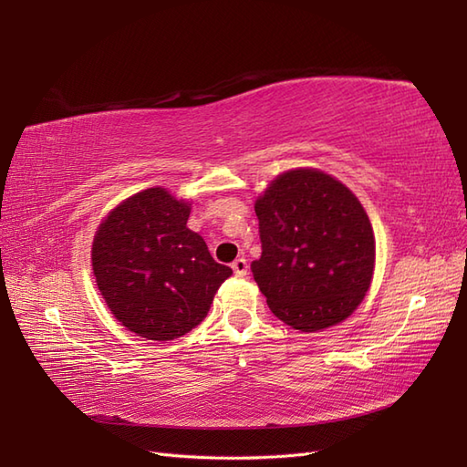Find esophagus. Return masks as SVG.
<instances>
[{
    "label": "esophagus",
    "mask_w": 467,
    "mask_h": 467,
    "mask_svg": "<svg viewBox=\"0 0 467 467\" xmlns=\"http://www.w3.org/2000/svg\"><path fill=\"white\" fill-rule=\"evenodd\" d=\"M233 271H234V275L236 276H244L246 275V271H249V265H246V259H236V261H233Z\"/></svg>",
    "instance_id": "1"
}]
</instances>
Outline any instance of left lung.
Returning a JSON list of instances; mask_svg holds the SVG:
<instances>
[{"instance_id": "1", "label": "left lung", "mask_w": 467, "mask_h": 467, "mask_svg": "<svg viewBox=\"0 0 467 467\" xmlns=\"http://www.w3.org/2000/svg\"><path fill=\"white\" fill-rule=\"evenodd\" d=\"M254 213L263 253L251 271L273 315L305 333L347 319L375 265L373 228L349 188L319 171H291Z\"/></svg>"}]
</instances>
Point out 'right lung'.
<instances>
[{
	"label": "right lung",
	"mask_w": 467,
	"mask_h": 467,
	"mask_svg": "<svg viewBox=\"0 0 467 467\" xmlns=\"http://www.w3.org/2000/svg\"><path fill=\"white\" fill-rule=\"evenodd\" d=\"M191 206L148 188L106 216L92 244L98 289L114 317L144 339L171 341L201 323L233 269L186 226Z\"/></svg>",
	"instance_id": "1"
}]
</instances>
